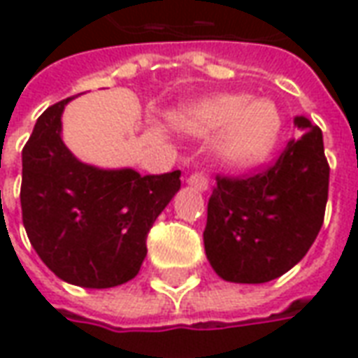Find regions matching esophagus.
Masks as SVG:
<instances>
[{
    "label": "esophagus",
    "mask_w": 358,
    "mask_h": 358,
    "mask_svg": "<svg viewBox=\"0 0 358 358\" xmlns=\"http://www.w3.org/2000/svg\"><path fill=\"white\" fill-rule=\"evenodd\" d=\"M187 184L194 186L195 189H199V192H205L209 187V178H207L205 172H194V174L187 176Z\"/></svg>",
    "instance_id": "obj_1"
}]
</instances>
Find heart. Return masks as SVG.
I'll return each instance as SVG.
<instances>
[{"label":"heart","instance_id":"obj_1","mask_svg":"<svg viewBox=\"0 0 358 358\" xmlns=\"http://www.w3.org/2000/svg\"><path fill=\"white\" fill-rule=\"evenodd\" d=\"M178 126L197 136L220 132L218 153L234 166L261 163L274 149L282 130L280 110L268 99L249 94H218L187 107Z\"/></svg>","mask_w":358,"mask_h":358}]
</instances>
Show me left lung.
Listing matches in <instances>:
<instances>
[{
    "label": "left lung",
    "instance_id": "left-lung-1",
    "mask_svg": "<svg viewBox=\"0 0 358 358\" xmlns=\"http://www.w3.org/2000/svg\"><path fill=\"white\" fill-rule=\"evenodd\" d=\"M295 126L305 132L270 166L217 174L203 240L210 266L228 282L276 280L307 255L322 228L330 184L322 130L305 117Z\"/></svg>",
    "mask_w": 358,
    "mask_h": 358
}]
</instances>
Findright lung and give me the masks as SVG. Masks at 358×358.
Segmentation results:
<instances>
[{"label":"right lung","instance_id":"add662e5","mask_svg":"<svg viewBox=\"0 0 358 358\" xmlns=\"http://www.w3.org/2000/svg\"><path fill=\"white\" fill-rule=\"evenodd\" d=\"M71 99L43 110L22 148V224L55 276L80 287H115L140 272L148 234L180 189V171L140 176L80 163L61 140Z\"/></svg>","mask_w":358,"mask_h":358}]
</instances>
